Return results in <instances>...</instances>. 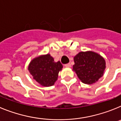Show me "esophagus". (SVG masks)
Returning a JSON list of instances; mask_svg holds the SVG:
<instances>
[{"mask_svg": "<svg viewBox=\"0 0 121 121\" xmlns=\"http://www.w3.org/2000/svg\"><path fill=\"white\" fill-rule=\"evenodd\" d=\"M65 67H68V68H69V67H71V64H70V63H68V64H67L65 65Z\"/></svg>", "mask_w": 121, "mask_h": 121, "instance_id": "34e87169", "label": "esophagus"}]
</instances>
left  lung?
I'll use <instances>...</instances> for the list:
<instances>
[{
    "label": "left lung",
    "instance_id": "left-lung-1",
    "mask_svg": "<svg viewBox=\"0 0 121 121\" xmlns=\"http://www.w3.org/2000/svg\"><path fill=\"white\" fill-rule=\"evenodd\" d=\"M74 62L73 70L81 82L89 85L96 82L103 76L106 67L104 59L91 51L79 53L74 57Z\"/></svg>",
    "mask_w": 121,
    "mask_h": 121
}]
</instances>
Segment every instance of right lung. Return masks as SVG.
Masks as SVG:
<instances>
[{
	"instance_id": "obj_1",
	"label": "right lung",
	"mask_w": 121,
	"mask_h": 121,
	"mask_svg": "<svg viewBox=\"0 0 121 121\" xmlns=\"http://www.w3.org/2000/svg\"><path fill=\"white\" fill-rule=\"evenodd\" d=\"M62 68L60 62H55L54 58L47 54L33 59L28 69L33 79L40 85L50 86L54 85L57 81L59 72Z\"/></svg>"
}]
</instances>
